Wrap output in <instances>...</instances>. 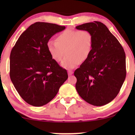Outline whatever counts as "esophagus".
Wrapping results in <instances>:
<instances>
[{
    "label": "esophagus",
    "mask_w": 135,
    "mask_h": 135,
    "mask_svg": "<svg viewBox=\"0 0 135 135\" xmlns=\"http://www.w3.org/2000/svg\"><path fill=\"white\" fill-rule=\"evenodd\" d=\"M68 75L70 76V75H71L73 74V71H71V70H69V71H68Z\"/></svg>",
    "instance_id": "esophagus-1"
}]
</instances>
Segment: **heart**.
<instances>
[{
    "label": "heart",
    "instance_id": "1",
    "mask_svg": "<svg viewBox=\"0 0 135 135\" xmlns=\"http://www.w3.org/2000/svg\"><path fill=\"white\" fill-rule=\"evenodd\" d=\"M93 36L86 30L67 29L56 37V41L50 40L47 49L51 58L57 62L62 61L61 66L67 69L76 67L81 61L87 60L93 47Z\"/></svg>",
    "mask_w": 135,
    "mask_h": 135
}]
</instances>
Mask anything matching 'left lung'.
I'll use <instances>...</instances> for the list:
<instances>
[{"label":"left lung","mask_w":135,"mask_h":135,"mask_svg":"<svg viewBox=\"0 0 135 135\" xmlns=\"http://www.w3.org/2000/svg\"><path fill=\"white\" fill-rule=\"evenodd\" d=\"M79 30L90 31L93 36L90 56L75 70L79 95L97 106L113 100L126 77V58L123 47L104 24L99 21L77 26Z\"/></svg>","instance_id":"1"}]
</instances>
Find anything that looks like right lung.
<instances>
[{"label": "right lung", "instance_id": "1", "mask_svg": "<svg viewBox=\"0 0 135 135\" xmlns=\"http://www.w3.org/2000/svg\"><path fill=\"white\" fill-rule=\"evenodd\" d=\"M65 28L55 24L37 22L22 33L11 51V80L29 104L39 107L47 104L67 80L66 70L52 59L47 49L51 37Z\"/></svg>", "mask_w": 135, "mask_h": 135}]
</instances>
